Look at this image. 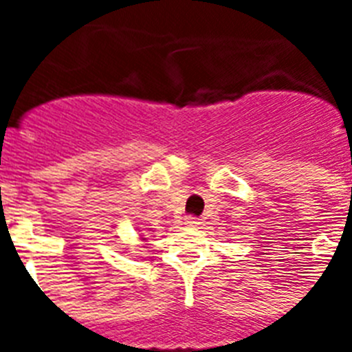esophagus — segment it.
Listing matches in <instances>:
<instances>
[{"label":"esophagus","instance_id":"obj_1","mask_svg":"<svg viewBox=\"0 0 352 352\" xmlns=\"http://www.w3.org/2000/svg\"><path fill=\"white\" fill-rule=\"evenodd\" d=\"M186 223H188V226H197L199 219L197 217H192L190 214V217H186Z\"/></svg>","mask_w":352,"mask_h":352}]
</instances>
